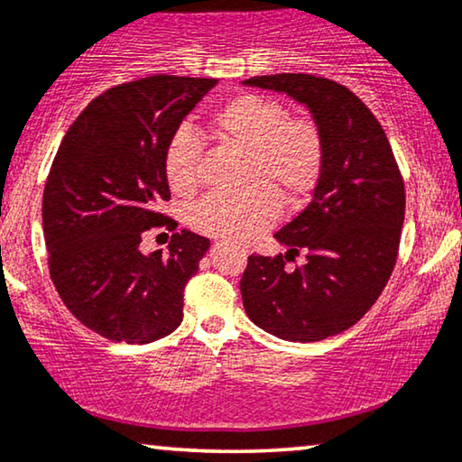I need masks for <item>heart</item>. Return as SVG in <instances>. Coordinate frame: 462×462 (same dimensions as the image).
<instances>
[{
    "label": "heart",
    "mask_w": 462,
    "mask_h": 462,
    "mask_svg": "<svg viewBox=\"0 0 462 462\" xmlns=\"http://www.w3.org/2000/svg\"><path fill=\"white\" fill-rule=\"evenodd\" d=\"M221 140L249 151L251 183L241 194H211L191 208V226L202 235L245 243L279 217V198L300 204L318 188L326 163L324 136L305 119H291L285 104L258 93H241L213 115ZM202 140L191 127H179L163 149V174L177 194L200 183Z\"/></svg>",
    "instance_id": "heart-1"
}]
</instances>
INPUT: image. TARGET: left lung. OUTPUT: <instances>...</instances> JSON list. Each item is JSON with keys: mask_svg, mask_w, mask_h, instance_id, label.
Returning <instances> with one entry per match:
<instances>
[{"mask_svg": "<svg viewBox=\"0 0 462 462\" xmlns=\"http://www.w3.org/2000/svg\"><path fill=\"white\" fill-rule=\"evenodd\" d=\"M245 85L305 104L326 147L313 200L274 235L288 254L249 255L245 311L285 341H322L352 328L386 288L399 255L405 183L386 132L347 87L313 74L254 76ZM300 248L308 262L290 272L284 262Z\"/></svg>", "mask_w": 462, "mask_h": 462, "instance_id": "8db88e82", "label": "left lung"}]
</instances>
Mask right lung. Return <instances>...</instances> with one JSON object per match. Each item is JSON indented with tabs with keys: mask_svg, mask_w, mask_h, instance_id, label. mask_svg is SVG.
<instances>
[{
	"mask_svg": "<svg viewBox=\"0 0 462 462\" xmlns=\"http://www.w3.org/2000/svg\"><path fill=\"white\" fill-rule=\"evenodd\" d=\"M215 79L155 74L89 102L63 136L42 198L51 279L69 313L116 343H151L183 322V291L208 238L174 232L168 254L143 255L171 200L163 149Z\"/></svg>",
	"mask_w": 462,
	"mask_h": 462,
	"instance_id": "obj_1",
	"label": "right lung"
}]
</instances>
